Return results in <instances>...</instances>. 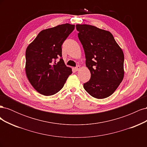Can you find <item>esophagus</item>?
Instances as JSON below:
<instances>
[{"label": "esophagus", "mask_w": 147, "mask_h": 147, "mask_svg": "<svg viewBox=\"0 0 147 147\" xmlns=\"http://www.w3.org/2000/svg\"><path fill=\"white\" fill-rule=\"evenodd\" d=\"M80 65H77V67H75V71H78V70H80Z\"/></svg>", "instance_id": "esophagus-1"}]
</instances>
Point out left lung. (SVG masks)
<instances>
[{
	"label": "left lung",
	"mask_w": 147,
	"mask_h": 147,
	"mask_svg": "<svg viewBox=\"0 0 147 147\" xmlns=\"http://www.w3.org/2000/svg\"><path fill=\"white\" fill-rule=\"evenodd\" d=\"M91 78L83 88L96 99L112 95L124 78V53L108 30L94 26L77 24Z\"/></svg>",
	"instance_id": "1"
}]
</instances>
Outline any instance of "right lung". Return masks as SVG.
<instances>
[{"mask_svg": "<svg viewBox=\"0 0 147 147\" xmlns=\"http://www.w3.org/2000/svg\"><path fill=\"white\" fill-rule=\"evenodd\" d=\"M74 28L75 25L66 23L42 30L26 48V76L40 94H56L72 74V69L65 65L63 59L55 64L53 61L62 57L61 46Z\"/></svg>", "mask_w": 147, "mask_h": 147, "instance_id": "obj_1", "label": "right lung"}]
</instances>
